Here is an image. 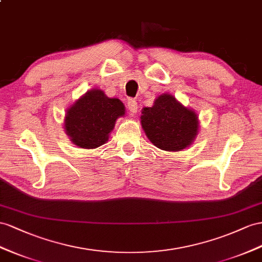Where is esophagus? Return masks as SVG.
<instances>
[{"label": "esophagus", "mask_w": 262, "mask_h": 262, "mask_svg": "<svg viewBox=\"0 0 262 262\" xmlns=\"http://www.w3.org/2000/svg\"><path fill=\"white\" fill-rule=\"evenodd\" d=\"M127 108H128L130 115H135L138 111V105L135 99H129L128 103H127Z\"/></svg>", "instance_id": "1"}]
</instances>
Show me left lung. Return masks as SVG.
Returning <instances> with one entry per match:
<instances>
[{"mask_svg": "<svg viewBox=\"0 0 262 262\" xmlns=\"http://www.w3.org/2000/svg\"><path fill=\"white\" fill-rule=\"evenodd\" d=\"M140 124L150 142L166 151L187 148L199 132L197 113L168 93L159 95L151 107H144Z\"/></svg>", "mask_w": 262, "mask_h": 262, "instance_id": "8db88e82", "label": "left lung"}]
</instances>
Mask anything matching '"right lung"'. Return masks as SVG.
<instances>
[{
  "label": "right lung",
  "instance_id": "obj_1",
  "mask_svg": "<svg viewBox=\"0 0 262 262\" xmlns=\"http://www.w3.org/2000/svg\"><path fill=\"white\" fill-rule=\"evenodd\" d=\"M125 116V106L102 90L93 89L76 99L66 111L64 129L79 148L94 149L108 140L117 118Z\"/></svg>",
  "mask_w": 262,
  "mask_h": 262
}]
</instances>
